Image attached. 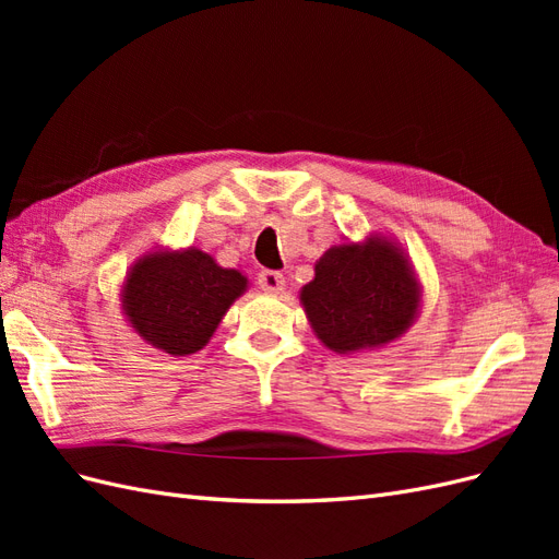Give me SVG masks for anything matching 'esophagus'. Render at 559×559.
I'll return each mask as SVG.
<instances>
[{
	"label": "esophagus",
	"instance_id": "1",
	"mask_svg": "<svg viewBox=\"0 0 559 559\" xmlns=\"http://www.w3.org/2000/svg\"><path fill=\"white\" fill-rule=\"evenodd\" d=\"M259 286L265 294H282L284 292V277L273 270H263L259 275Z\"/></svg>",
	"mask_w": 559,
	"mask_h": 559
}]
</instances>
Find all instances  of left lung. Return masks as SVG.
I'll list each match as a JSON object with an SVG mask.
<instances>
[{
	"instance_id": "1",
	"label": "left lung",
	"mask_w": 559,
	"mask_h": 559,
	"mask_svg": "<svg viewBox=\"0 0 559 559\" xmlns=\"http://www.w3.org/2000/svg\"><path fill=\"white\" fill-rule=\"evenodd\" d=\"M319 343L335 354L392 345L421 310L425 286L401 242L386 233L331 245L298 292Z\"/></svg>"
}]
</instances>
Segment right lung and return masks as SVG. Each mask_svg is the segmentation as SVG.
<instances>
[{"label": "right lung", "mask_w": 559, "mask_h": 559, "mask_svg": "<svg viewBox=\"0 0 559 559\" xmlns=\"http://www.w3.org/2000/svg\"><path fill=\"white\" fill-rule=\"evenodd\" d=\"M249 289L235 267H222L198 247H154L128 267L121 310L142 343L173 357L205 347L230 306Z\"/></svg>", "instance_id": "add662e5"}]
</instances>
